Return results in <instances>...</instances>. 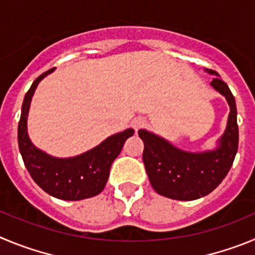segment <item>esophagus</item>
<instances>
[{
	"label": "esophagus",
	"instance_id": "34e87169",
	"mask_svg": "<svg viewBox=\"0 0 255 255\" xmlns=\"http://www.w3.org/2000/svg\"><path fill=\"white\" fill-rule=\"evenodd\" d=\"M146 125H147L146 119L141 118V117H138V118H134V119H133V122H132L133 128H134L136 130H138L139 128H143Z\"/></svg>",
	"mask_w": 255,
	"mask_h": 255
}]
</instances>
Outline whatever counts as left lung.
Masks as SVG:
<instances>
[{
	"mask_svg": "<svg viewBox=\"0 0 255 255\" xmlns=\"http://www.w3.org/2000/svg\"><path fill=\"white\" fill-rule=\"evenodd\" d=\"M217 77L211 86L226 98L230 107L228 126L215 150L188 152L175 147L162 137L139 129L143 141L144 167L153 189L161 196L178 201H193L210 194L228 175L239 144L235 98L216 71L206 70Z\"/></svg>",
	"mask_w": 255,
	"mask_h": 255,
	"instance_id": "obj_1",
	"label": "left lung"
}]
</instances>
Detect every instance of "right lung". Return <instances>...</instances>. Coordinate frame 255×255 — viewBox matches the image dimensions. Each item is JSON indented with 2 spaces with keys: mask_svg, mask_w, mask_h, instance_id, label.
Returning <instances> with one entry per match:
<instances>
[{
  "mask_svg": "<svg viewBox=\"0 0 255 255\" xmlns=\"http://www.w3.org/2000/svg\"><path fill=\"white\" fill-rule=\"evenodd\" d=\"M54 68L42 73L24 98L17 128V141L22 160L34 182L50 196L65 201H80L99 194L109 178L111 166L122 151L128 137L133 136L132 128L108 137L90 151L79 156L61 159L39 150L27 136V114L36 86Z\"/></svg>",
  "mask_w": 255,
  "mask_h": 255,
  "instance_id": "1",
  "label": "right lung"
}]
</instances>
